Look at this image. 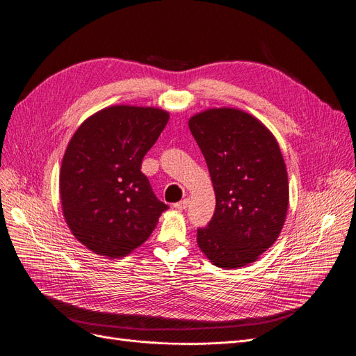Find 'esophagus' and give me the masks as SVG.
I'll use <instances>...</instances> for the list:
<instances>
[{
	"instance_id": "obj_1",
	"label": "esophagus",
	"mask_w": 356,
	"mask_h": 356,
	"mask_svg": "<svg viewBox=\"0 0 356 356\" xmlns=\"http://www.w3.org/2000/svg\"><path fill=\"white\" fill-rule=\"evenodd\" d=\"M188 204H189V200L185 198V200H181L180 202L175 204V209H177V210H185V209L188 207Z\"/></svg>"
}]
</instances>
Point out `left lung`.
<instances>
[{"mask_svg": "<svg viewBox=\"0 0 356 356\" xmlns=\"http://www.w3.org/2000/svg\"><path fill=\"white\" fill-rule=\"evenodd\" d=\"M207 163L216 210L197 243L213 265L244 268L278 239L289 210V176L280 145L260 120L236 108L189 118Z\"/></svg>", "mask_w": 356, "mask_h": 356, "instance_id": "8db88e82", "label": "left lung"}]
</instances>
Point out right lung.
Wrapping results in <instances>:
<instances>
[{
  "label": "right lung",
  "instance_id": "right-lung-1",
  "mask_svg": "<svg viewBox=\"0 0 356 356\" xmlns=\"http://www.w3.org/2000/svg\"><path fill=\"white\" fill-rule=\"evenodd\" d=\"M168 118L154 106L112 105L84 120L71 137L59 176L62 213L72 235L93 253L130 254L168 209L140 171Z\"/></svg>",
  "mask_w": 356,
  "mask_h": 356
}]
</instances>
